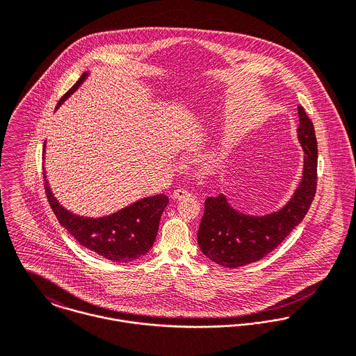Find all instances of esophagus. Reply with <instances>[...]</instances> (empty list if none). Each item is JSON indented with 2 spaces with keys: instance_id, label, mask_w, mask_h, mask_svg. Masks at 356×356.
Masks as SVG:
<instances>
[{
  "instance_id": "obj_1",
  "label": "esophagus",
  "mask_w": 356,
  "mask_h": 356,
  "mask_svg": "<svg viewBox=\"0 0 356 356\" xmlns=\"http://www.w3.org/2000/svg\"><path fill=\"white\" fill-rule=\"evenodd\" d=\"M188 195H191V193H189L188 191H185V189H175V191L172 192L171 197H172V199H175V200H181V199L186 197Z\"/></svg>"
}]
</instances>
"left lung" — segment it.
<instances>
[{
  "mask_svg": "<svg viewBox=\"0 0 356 356\" xmlns=\"http://www.w3.org/2000/svg\"><path fill=\"white\" fill-rule=\"evenodd\" d=\"M298 137L305 151L303 178L292 199L280 211L264 216L245 215L219 195L205 200L197 233L199 247L209 260L223 267H241L273 252L305 219L316 191L318 145L305 108L298 106Z\"/></svg>",
  "mask_w": 356,
  "mask_h": 356,
  "instance_id": "8db88e82",
  "label": "left lung"
}]
</instances>
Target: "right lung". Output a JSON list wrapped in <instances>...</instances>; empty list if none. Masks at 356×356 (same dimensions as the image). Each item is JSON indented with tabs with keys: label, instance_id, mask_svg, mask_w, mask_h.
I'll use <instances>...</instances> for the list:
<instances>
[{
	"label": "right lung",
	"instance_id": "1",
	"mask_svg": "<svg viewBox=\"0 0 356 356\" xmlns=\"http://www.w3.org/2000/svg\"><path fill=\"white\" fill-rule=\"evenodd\" d=\"M86 76L88 74H83L79 78L60 99L57 106L79 88ZM44 178L47 197L57 220L82 247L115 263L133 261L152 248L160 216L168 204L165 195L141 199L108 216L85 218L61 207L51 192L47 175Z\"/></svg>",
	"mask_w": 356,
	"mask_h": 356
}]
</instances>
